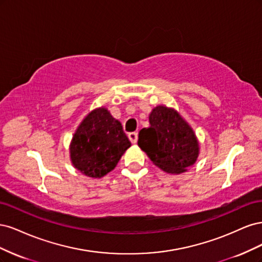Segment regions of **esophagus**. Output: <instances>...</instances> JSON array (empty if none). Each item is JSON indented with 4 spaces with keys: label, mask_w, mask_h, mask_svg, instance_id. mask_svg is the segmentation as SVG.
I'll use <instances>...</instances> for the list:
<instances>
[{
    "label": "esophagus",
    "mask_w": 262,
    "mask_h": 262,
    "mask_svg": "<svg viewBox=\"0 0 262 262\" xmlns=\"http://www.w3.org/2000/svg\"><path fill=\"white\" fill-rule=\"evenodd\" d=\"M128 138L133 144H136L138 142V133L137 132H131V133L128 134Z\"/></svg>",
    "instance_id": "34e87169"
}]
</instances>
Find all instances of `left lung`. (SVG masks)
<instances>
[{
  "label": "left lung",
  "mask_w": 262,
  "mask_h": 262,
  "mask_svg": "<svg viewBox=\"0 0 262 262\" xmlns=\"http://www.w3.org/2000/svg\"><path fill=\"white\" fill-rule=\"evenodd\" d=\"M148 128L139 133V146L157 167L170 173L184 172L194 164L199 145L192 129L175 110L158 106L149 115Z\"/></svg>",
  "instance_id": "8db88e82"
}]
</instances>
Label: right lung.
<instances>
[{"label":"right lung","mask_w":262,"mask_h":262,"mask_svg":"<svg viewBox=\"0 0 262 262\" xmlns=\"http://www.w3.org/2000/svg\"><path fill=\"white\" fill-rule=\"evenodd\" d=\"M131 142L122 125L105 108L94 110L76 130L71 143V160L84 175L100 178L113 170Z\"/></svg>","instance_id":"1"}]
</instances>
